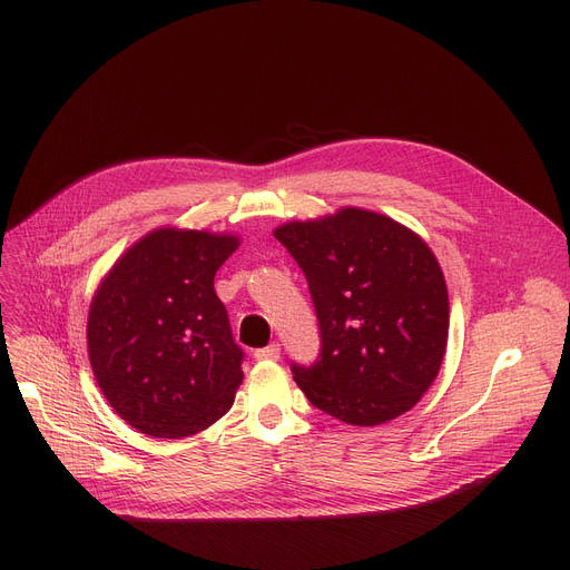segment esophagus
<instances>
[{
    "mask_svg": "<svg viewBox=\"0 0 570 570\" xmlns=\"http://www.w3.org/2000/svg\"><path fill=\"white\" fill-rule=\"evenodd\" d=\"M279 355H282V351H279L277 344H269V346H265V348L254 351L256 361H279Z\"/></svg>",
    "mask_w": 570,
    "mask_h": 570,
    "instance_id": "obj_1",
    "label": "esophagus"
}]
</instances>
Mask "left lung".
Returning <instances> with one entry per match:
<instances>
[{
  "label": "left lung",
  "instance_id": "obj_1",
  "mask_svg": "<svg viewBox=\"0 0 570 570\" xmlns=\"http://www.w3.org/2000/svg\"><path fill=\"white\" fill-rule=\"evenodd\" d=\"M275 237L303 267L321 331L318 361L291 367L297 387L348 425L413 409L441 370L451 323L425 239L363 207L282 224Z\"/></svg>",
  "mask_w": 570,
  "mask_h": 570
}]
</instances>
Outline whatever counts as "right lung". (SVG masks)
<instances>
[{
    "label": "right lung",
    "mask_w": 570,
    "mask_h": 570,
    "mask_svg": "<svg viewBox=\"0 0 570 570\" xmlns=\"http://www.w3.org/2000/svg\"><path fill=\"white\" fill-rule=\"evenodd\" d=\"M239 237L164 226L142 235L101 279L87 316V355L104 397L134 430L179 439L233 406L243 348L215 275Z\"/></svg>",
    "instance_id": "add662e5"
}]
</instances>
